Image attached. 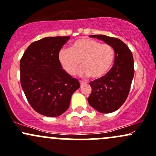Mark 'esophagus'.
<instances>
[{
  "label": "esophagus",
  "instance_id": "esophagus-1",
  "mask_svg": "<svg viewBox=\"0 0 156 156\" xmlns=\"http://www.w3.org/2000/svg\"><path fill=\"white\" fill-rule=\"evenodd\" d=\"M80 86H83V85H84L85 84V83H84V82H83V81H80Z\"/></svg>",
  "mask_w": 156,
  "mask_h": 156
}]
</instances>
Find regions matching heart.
I'll return each mask as SVG.
<instances>
[{"instance_id":"obj_1","label":"heart","mask_w":156,"mask_h":156,"mask_svg":"<svg viewBox=\"0 0 156 156\" xmlns=\"http://www.w3.org/2000/svg\"><path fill=\"white\" fill-rule=\"evenodd\" d=\"M115 53L109 44L88 38L75 41L70 49L58 52V62L67 73L73 76L80 66L82 76L100 79L108 73L115 60Z\"/></svg>"}]
</instances>
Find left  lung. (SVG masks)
Returning <instances> with one entry per match:
<instances>
[{"label": "left lung", "mask_w": 156, "mask_h": 156, "mask_svg": "<svg viewBox=\"0 0 156 156\" xmlns=\"http://www.w3.org/2000/svg\"><path fill=\"white\" fill-rule=\"evenodd\" d=\"M109 44L115 51V63L106 75L89 83L91 93L88 101L100 113L118 110L126 100L134 76V59L129 48L121 40L105 35H91Z\"/></svg>", "instance_id": "left-lung-1"}]
</instances>
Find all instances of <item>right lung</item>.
Returning <instances> with one entry per match:
<instances>
[{"label": "right lung", "mask_w": 156, "mask_h": 156, "mask_svg": "<svg viewBox=\"0 0 156 156\" xmlns=\"http://www.w3.org/2000/svg\"><path fill=\"white\" fill-rule=\"evenodd\" d=\"M70 36L45 37L27 48L20 61L21 85L32 108L47 117H58L68 108L80 87L58 62V52Z\"/></svg>", "instance_id": "1"}]
</instances>
